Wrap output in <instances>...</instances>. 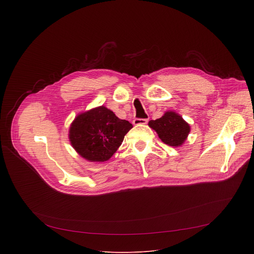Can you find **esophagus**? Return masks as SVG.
<instances>
[{
	"label": "esophagus",
	"instance_id": "obj_1",
	"mask_svg": "<svg viewBox=\"0 0 254 254\" xmlns=\"http://www.w3.org/2000/svg\"><path fill=\"white\" fill-rule=\"evenodd\" d=\"M148 122H149L148 119H137L136 118L133 120V125L134 126H144L148 124Z\"/></svg>",
	"mask_w": 254,
	"mask_h": 254
}]
</instances>
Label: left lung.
I'll return each instance as SVG.
<instances>
[{
  "label": "left lung",
  "mask_w": 254,
  "mask_h": 254,
  "mask_svg": "<svg viewBox=\"0 0 254 254\" xmlns=\"http://www.w3.org/2000/svg\"><path fill=\"white\" fill-rule=\"evenodd\" d=\"M149 126L157 131L163 142L171 147L181 146L190 132V126L173 112H167L162 118L150 121Z\"/></svg>",
  "instance_id": "8db88e82"
}]
</instances>
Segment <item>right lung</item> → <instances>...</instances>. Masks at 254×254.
<instances>
[{
	"instance_id": "obj_1",
	"label": "right lung",
	"mask_w": 254,
	"mask_h": 254,
	"mask_svg": "<svg viewBox=\"0 0 254 254\" xmlns=\"http://www.w3.org/2000/svg\"><path fill=\"white\" fill-rule=\"evenodd\" d=\"M132 127L104 106L79 115L72 123L69 138L72 147L84 159L107 161L117 152L125 135Z\"/></svg>"
}]
</instances>
